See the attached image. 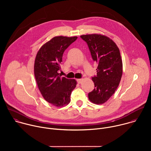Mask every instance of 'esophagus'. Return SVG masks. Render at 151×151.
<instances>
[{
  "instance_id": "obj_1",
  "label": "esophagus",
  "mask_w": 151,
  "mask_h": 151,
  "mask_svg": "<svg viewBox=\"0 0 151 151\" xmlns=\"http://www.w3.org/2000/svg\"><path fill=\"white\" fill-rule=\"evenodd\" d=\"M83 81V79H77V82L78 83H81Z\"/></svg>"
}]
</instances>
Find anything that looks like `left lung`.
<instances>
[{"instance_id":"obj_1","label":"left lung","mask_w":151,"mask_h":151,"mask_svg":"<svg viewBox=\"0 0 151 151\" xmlns=\"http://www.w3.org/2000/svg\"><path fill=\"white\" fill-rule=\"evenodd\" d=\"M88 46L93 60L97 63V76L92 78L94 89L88 94L93 103L101 104L114 94L122 75L120 51L109 37L100 34L81 35Z\"/></svg>"}]
</instances>
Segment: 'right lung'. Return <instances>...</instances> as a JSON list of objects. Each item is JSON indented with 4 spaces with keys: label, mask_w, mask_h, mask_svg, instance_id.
Listing matches in <instances>:
<instances>
[{
    "label": "right lung",
    "mask_w": 151,
    "mask_h": 151,
    "mask_svg": "<svg viewBox=\"0 0 151 151\" xmlns=\"http://www.w3.org/2000/svg\"><path fill=\"white\" fill-rule=\"evenodd\" d=\"M77 36H55L43 45L37 52L34 73L39 90L44 99L56 107L67 105L70 101L72 91L76 87L75 79L61 77L63 54Z\"/></svg>",
    "instance_id": "1"
}]
</instances>
